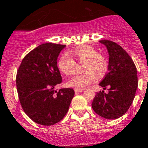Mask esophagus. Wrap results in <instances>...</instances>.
<instances>
[{"label":"esophagus","instance_id":"esophagus-1","mask_svg":"<svg viewBox=\"0 0 148 148\" xmlns=\"http://www.w3.org/2000/svg\"><path fill=\"white\" fill-rule=\"evenodd\" d=\"M84 90V89H74V92H75V93H79V92H83V91Z\"/></svg>","mask_w":148,"mask_h":148}]
</instances>
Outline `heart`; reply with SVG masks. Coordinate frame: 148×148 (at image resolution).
Returning <instances> with one entry per match:
<instances>
[{
    "mask_svg": "<svg viewBox=\"0 0 148 148\" xmlns=\"http://www.w3.org/2000/svg\"><path fill=\"white\" fill-rule=\"evenodd\" d=\"M79 63H85L84 71L85 74L75 75L70 79L67 85L70 87L82 89L89 84L96 81L97 75L99 77L105 74L107 63L104 57L99 54L95 48L90 46H82L70 51ZM77 64L69 53H64L59 59L58 67L65 75H71L75 72Z\"/></svg>",
    "mask_w": 148,
    "mask_h": 148,
    "instance_id": "obj_1",
    "label": "heart"
}]
</instances>
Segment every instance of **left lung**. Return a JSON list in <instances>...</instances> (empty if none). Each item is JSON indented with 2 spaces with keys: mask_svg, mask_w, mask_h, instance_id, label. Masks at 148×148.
I'll use <instances>...</instances> for the list:
<instances>
[{
  "mask_svg": "<svg viewBox=\"0 0 148 148\" xmlns=\"http://www.w3.org/2000/svg\"><path fill=\"white\" fill-rule=\"evenodd\" d=\"M109 53L108 73L99 84L104 91L97 92L92 102L94 111L107 120L122 117L135 98L138 80L133 61L120 45L109 40H101Z\"/></svg>",
  "mask_w": 148,
  "mask_h": 148,
  "instance_id": "1",
  "label": "left lung"
}]
</instances>
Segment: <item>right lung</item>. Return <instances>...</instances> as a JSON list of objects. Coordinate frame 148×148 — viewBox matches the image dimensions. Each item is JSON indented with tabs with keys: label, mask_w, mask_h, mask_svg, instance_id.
Returning a JSON list of instances; mask_svg holds the SVG:
<instances>
[{
	"label": "right lung",
	"mask_w": 148,
	"mask_h": 148,
	"mask_svg": "<svg viewBox=\"0 0 148 148\" xmlns=\"http://www.w3.org/2000/svg\"><path fill=\"white\" fill-rule=\"evenodd\" d=\"M62 44H41L23 58L16 74L19 101L23 111L36 123L50 126L64 117L74 91L63 88L56 91L55 86L62 83L57 66Z\"/></svg>",
	"instance_id": "obj_1"
}]
</instances>
